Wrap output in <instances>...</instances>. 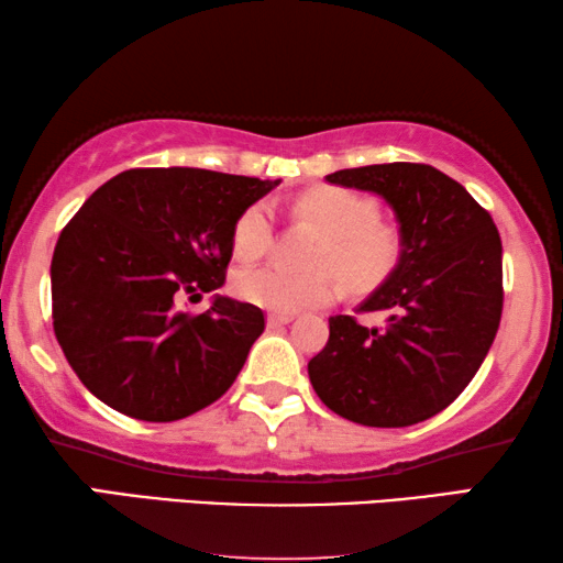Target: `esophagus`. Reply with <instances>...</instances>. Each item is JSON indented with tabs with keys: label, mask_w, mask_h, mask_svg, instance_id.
Listing matches in <instances>:
<instances>
[{
	"label": "esophagus",
	"mask_w": 563,
	"mask_h": 563,
	"mask_svg": "<svg viewBox=\"0 0 563 563\" xmlns=\"http://www.w3.org/2000/svg\"><path fill=\"white\" fill-rule=\"evenodd\" d=\"M292 318H296V316H290V313H267V325H271V328L288 325V323H292Z\"/></svg>",
	"instance_id": "obj_1"
}]
</instances>
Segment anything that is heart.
Masks as SVG:
<instances>
[{"instance_id":"1","label":"heart","mask_w":563,"mask_h":563,"mask_svg":"<svg viewBox=\"0 0 563 563\" xmlns=\"http://www.w3.org/2000/svg\"><path fill=\"white\" fill-rule=\"evenodd\" d=\"M298 212L323 230L310 265L318 271L292 273L280 265L245 267L233 280L235 292L273 313H300L328 306L338 292V278L351 290H371L400 263L404 243L394 225L378 222V205L368 195L347 187H323L298 200ZM275 240V218L267 202L240 212L233 228V247L240 261H257Z\"/></svg>"}]
</instances>
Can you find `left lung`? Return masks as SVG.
<instances>
[{
    "mask_svg": "<svg viewBox=\"0 0 563 563\" xmlns=\"http://www.w3.org/2000/svg\"><path fill=\"white\" fill-rule=\"evenodd\" d=\"M328 183L380 195L396 212L400 263L358 313L328 320L308 363L318 398L347 421L404 428L461 396L494 343L504 308L501 238L466 187L421 163L338 169Z\"/></svg>",
    "mask_w": 563,
    "mask_h": 563,
    "instance_id": "1",
    "label": "left lung"
}]
</instances>
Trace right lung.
Wrapping results in <instances>:
<instances>
[{
    "instance_id": "obj_1",
    "label": "right lung",
    "mask_w": 563,
    "mask_h": 563,
    "mask_svg": "<svg viewBox=\"0 0 563 563\" xmlns=\"http://www.w3.org/2000/svg\"><path fill=\"white\" fill-rule=\"evenodd\" d=\"M280 180L198 167L114 175L67 222L52 255V320L89 394L137 421L192 416L233 386L265 330L257 306L216 296L240 212Z\"/></svg>"
}]
</instances>
